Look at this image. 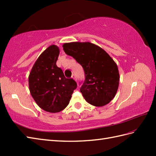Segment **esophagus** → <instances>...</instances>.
Here are the masks:
<instances>
[{
    "label": "esophagus",
    "instance_id": "34e87169",
    "mask_svg": "<svg viewBox=\"0 0 156 156\" xmlns=\"http://www.w3.org/2000/svg\"><path fill=\"white\" fill-rule=\"evenodd\" d=\"M72 78L73 79H74V80L75 81H76V76H75V75H74V74H73V75H72Z\"/></svg>",
    "mask_w": 156,
    "mask_h": 156
}]
</instances>
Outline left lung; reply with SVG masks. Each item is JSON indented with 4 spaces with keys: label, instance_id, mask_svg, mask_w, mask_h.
<instances>
[{
    "label": "left lung",
    "instance_id": "8db88e82",
    "mask_svg": "<svg viewBox=\"0 0 156 156\" xmlns=\"http://www.w3.org/2000/svg\"><path fill=\"white\" fill-rule=\"evenodd\" d=\"M65 53L74 58L84 69L85 80L80 92L86 101L95 107L108 104L119 84L117 65L103 49L90 42L65 43Z\"/></svg>",
    "mask_w": 156,
    "mask_h": 156
}]
</instances>
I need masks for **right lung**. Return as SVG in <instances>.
<instances>
[{
  "instance_id": "obj_1",
  "label": "right lung",
  "mask_w": 156,
  "mask_h": 156,
  "mask_svg": "<svg viewBox=\"0 0 156 156\" xmlns=\"http://www.w3.org/2000/svg\"><path fill=\"white\" fill-rule=\"evenodd\" d=\"M59 54L57 45H51L41 53L29 76V91L39 107L49 112H60L67 107L76 82L66 78L56 65Z\"/></svg>"
}]
</instances>
